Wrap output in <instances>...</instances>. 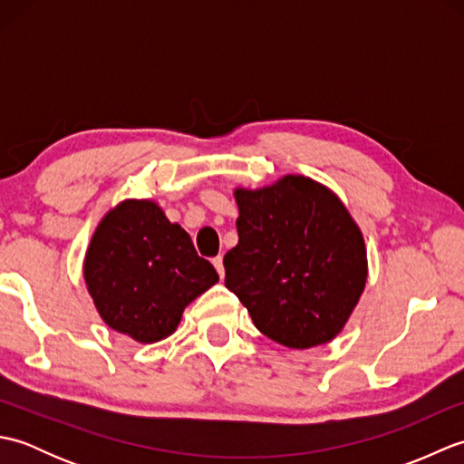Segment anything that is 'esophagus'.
I'll use <instances>...</instances> for the list:
<instances>
[{
	"mask_svg": "<svg viewBox=\"0 0 464 464\" xmlns=\"http://www.w3.org/2000/svg\"><path fill=\"white\" fill-rule=\"evenodd\" d=\"M213 265H215L217 273H219V277L223 279L225 277V267H223V257H221V255H217V257L213 259Z\"/></svg>",
	"mask_w": 464,
	"mask_h": 464,
	"instance_id": "obj_1",
	"label": "esophagus"
}]
</instances>
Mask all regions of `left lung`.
<instances>
[{"instance_id": "left-lung-1", "label": "left lung", "mask_w": 464, "mask_h": 464, "mask_svg": "<svg viewBox=\"0 0 464 464\" xmlns=\"http://www.w3.org/2000/svg\"><path fill=\"white\" fill-rule=\"evenodd\" d=\"M239 243L225 255V287L265 337L289 349L333 341L367 283L359 225L329 187L285 175L235 189Z\"/></svg>"}]
</instances>
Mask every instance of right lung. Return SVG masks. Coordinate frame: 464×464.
Returning <instances> with one entry per match:
<instances>
[{"instance_id": "add662e5", "label": "right lung", "mask_w": 464, "mask_h": 464, "mask_svg": "<svg viewBox=\"0 0 464 464\" xmlns=\"http://www.w3.org/2000/svg\"><path fill=\"white\" fill-rule=\"evenodd\" d=\"M83 279L107 327L157 343L175 333L187 304L219 275L155 201L125 199L97 225Z\"/></svg>"}]
</instances>
